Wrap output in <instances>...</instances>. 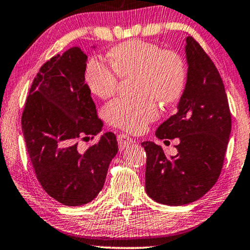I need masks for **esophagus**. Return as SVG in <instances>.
Returning <instances> with one entry per match:
<instances>
[{
	"label": "esophagus",
	"instance_id": "34e87169",
	"mask_svg": "<svg viewBox=\"0 0 250 250\" xmlns=\"http://www.w3.org/2000/svg\"><path fill=\"white\" fill-rule=\"evenodd\" d=\"M117 141H118L119 148L124 149V148H127L128 146L132 145L133 139L129 138V136L126 135V134H119L117 136Z\"/></svg>",
	"mask_w": 250,
	"mask_h": 250
}]
</instances>
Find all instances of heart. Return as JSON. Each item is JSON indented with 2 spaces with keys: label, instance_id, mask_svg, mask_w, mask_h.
Masks as SVG:
<instances>
[{
  "label": "heart",
  "instance_id": "b5f03b06",
  "mask_svg": "<svg viewBox=\"0 0 250 250\" xmlns=\"http://www.w3.org/2000/svg\"><path fill=\"white\" fill-rule=\"evenodd\" d=\"M110 64L99 57L86 63L85 82L91 93L100 99L110 98L117 90L119 76L136 75L138 98H118L109 102L104 116L109 124L131 133L142 132L158 118L157 101L168 104L179 100L187 82V67L175 51L158 44L132 40L115 46Z\"/></svg>",
  "mask_w": 250,
  "mask_h": 250
}]
</instances>
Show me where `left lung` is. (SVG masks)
Here are the masks:
<instances>
[{
	"label": "left lung",
	"instance_id": "8db88e82",
	"mask_svg": "<svg viewBox=\"0 0 250 250\" xmlns=\"http://www.w3.org/2000/svg\"><path fill=\"white\" fill-rule=\"evenodd\" d=\"M186 52L189 67L179 109L156 131L160 140L180 139L177 155L167 158L160 146L141 143L146 153V193L169 206L193 203L211 189L231 133V112L217 68L192 36L187 37Z\"/></svg>",
	"mask_w": 250,
	"mask_h": 250
}]
</instances>
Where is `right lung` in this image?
I'll use <instances>...</instances> for the list:
<instances>
[{
  "label": "right lung",
  "instance_id": "add662e5",
  "mask_svg": "<svg viewBox=\"0 0 250 250\" xmlns=\"http://www.w3.org/2000/svg\"><path fill=\"white\" fill-rule=\"evenodd\" d=\"M86 59L75 46L46 61L34 78L21 116L37 180L66 206H81L98 196L118 151L112 132L102 134L85 152L78 150V140L94 138L104 126L85 84Z\"/></svg>",
  "mask_w": 250,
  "mask_h": 250
}]
</instances>
